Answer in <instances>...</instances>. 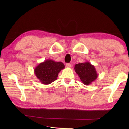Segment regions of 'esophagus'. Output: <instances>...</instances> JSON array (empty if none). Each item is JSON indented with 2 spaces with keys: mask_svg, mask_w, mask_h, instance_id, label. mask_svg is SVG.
<instances>
[{
  "mask_svg": "<svg viewBox=\"0 0 129 129\" xmlns=\"http://www.w3.org/2000/svg\"><path fill=\"white\" fill-rule=\"evenodd\" d=\"M66 67L67 68H70L71 67V64H70V63H67V64H66Z\"/></svg>",
  "mask_w": 129,
  "mask_h": 129,
  "instance_id": "34e87169",
  "label": "esophagus"
}]
</instances>
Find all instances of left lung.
<instances>
[{"instance_id":"obj_1","label":"left lung","mask_w":129,"mask_h":129,"mask_svg":"<svg viewBox=\"0 0 129 129\" xmlns=\"http://www.w3.org/2000/svg\"><path fill=\"white\" fill-rule=\"evenodd\" d=\"M74 70L82 83L86 85L91 84L98 76L95 67L88 61L75 64Z\"/></svg>"}]
</instances>
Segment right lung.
<instances>
[{
  "label": "right lung",
  "instance_id": "right-lung-1",
  "mask_svg": "<svg viewBox=\"0 0 129 129\" xmlns=\"http://www.w3.org/2000/svg\"><path fill=\"white\" fill-rule=\"evenodd\" d=\"M64 68L62 62L48 59L35 68L34 73L41 83L48 85L56 80L59 72Z\"/></svg>",
  "mask_w": 129,
  "mask_h": 129
}]
</instances>
